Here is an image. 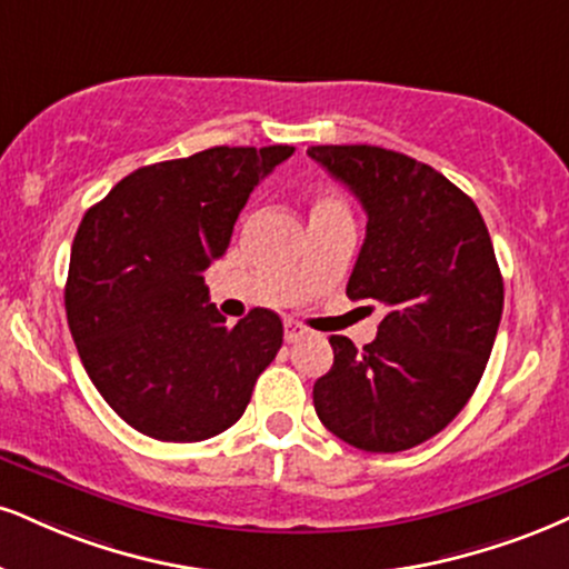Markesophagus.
Instances as JSON below:
<instances>
[{"label":"esophagus","instance_id":"34e87169","mask_svg":"<svg viewBox=\"0 0 569 569\" xmlns=\"http://www.w3.org/2000/svg\"><path fill=\"white\" fill-rule=\"evenodd\" d=\"M283 337L289 345H293V341H302L305 337H310V331L302 323H293V320H286L283 326Z\"/></svg>","mask_w":569,"mask_h":569}]
</instances>
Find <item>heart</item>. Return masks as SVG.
Here are the masks:
<instances>
[{
  "mask_svg": "<svg viewBox=\"0 0 569 569\" xmlns=\"http://www.w3.org/2000/svg\"><path fill=\"white\" fill-rule=\"evenodd\" d=\"M323 209H345V203H341L339 198H331V196H320L318 201L312 203V211H323Z\"/></svg>",
  "mask_w": 569,
  "mask_h": 569,
  "instance_id": "obj_1",
  "label": "heart"
}]
</instances>
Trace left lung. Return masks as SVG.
<instances>
[{"label": "left lung", "instance_id": "obj_1", "mask_svg": "<svg viewBox=\"0 0 569 569\" xmlns=\"http://www.w3.org/2000/svg\"><path fill=\"white\" fill-rule=\"evenodd\" d=\"M307 156L368 214L347 297L387 307L362 350L328 339L333 366L315 381V410L368 453L416 448L461 413L488 366L503 312L490 232L463 190L406 153L312 146Z\"/></svg>", "mask_w": 569, "mask_h": 569}]
</instances>
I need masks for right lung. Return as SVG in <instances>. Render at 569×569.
I'll return each mask as SVG.
<instances>
[{
    "label": "right lung",
    "mask_w": 569,
    "mask_h": 569,
    "mask_svg": "<svg viewBox=\"0 0 569 569\" xmlns=\"http://www.w3.org/2000/svg\"><path fill=\"white\" fill-rule=\"evenodd\" d=\"M291 146L209 148L124 177L81 219L66 315L89 379L137 432L209 440L232 427L283 323L254 307L236 326L209 302L203 272L228 251L259 180Z\"/></svg>",
    "instance_id": "1"
}]
</instances>
